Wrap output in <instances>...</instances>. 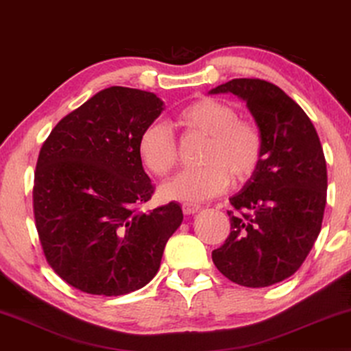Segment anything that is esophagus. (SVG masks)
<instances>
[{
  "mask_svg": "<svg viewBox=\"0 0 351 351\" xmlns=\"http://www.w3.org/2000/svg\"><path fill=\"white\" fill-rule=\"evenodd\" d=\"M181 208H183V213H184V215H193V213L199 212V210H200L199 205H195V204H188V202L181 205Z\"/></svg>",
  "mask_w": 351,
  "mask_h": 351,
  "instance_id": "34e87169",
  "label": "esophagus"
}]
</instances>
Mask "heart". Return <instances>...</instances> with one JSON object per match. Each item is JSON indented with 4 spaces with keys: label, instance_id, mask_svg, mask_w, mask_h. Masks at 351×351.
I'll list each match as a JSON object with an SVG mask.
<instances>
[{
    "label": "heart",
    "instance_id": "heart-1",
    "mask_svg": "<svg viewBox=\"0 0 351 351\" xmlns=\"http://www.w3.org/2000/svg\"><path fill=\"white\" fill-rule=\"evenodd\" d=\"M176 121L186 133L207 138L199 162L165 181L158 189L162 199L202 202L221 194L231 181L245 184L258 171L265 156V138L254 120L239 117L231 102L200 97L184 106ZM138 157L152 175L163 176L178 163V143L170 127L151 121L136 143Z\"/></svg>",
    "mask_w": 351,
    "mask_h": 351
}]
</instances>
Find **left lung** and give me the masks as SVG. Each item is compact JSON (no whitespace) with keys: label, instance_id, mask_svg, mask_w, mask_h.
<instances>
[{"label":"left lung","instance_id":"8db88e82","mask_svg":"<svg viewBox=\"0 0 351 351\" xmlns=\"http://www.w3.org/2000/svg\"><path fill=\"white\" fill-rule=\"evenodd\" d=\"M247 102L265 138L256 175L230 202L231 232L212 260L245 287H268L300 268L321 231L328 168L311 120L281 88L260 78H234L210 91Z\"/></svg>","mask_w":351,"mask_h":351}]
</instances>
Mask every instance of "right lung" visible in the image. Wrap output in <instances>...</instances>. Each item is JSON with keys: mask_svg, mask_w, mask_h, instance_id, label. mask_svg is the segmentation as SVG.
I'll return each mask as SVG.
<instances>
[{"mask_svg": "<svg viewBox=\"0 0 351 351\" xmlns=\"http://www.w3.org/2000/svg\"><path fill=\"white\" fill-rule=\"evenodd\" d=\"M162 110L154 93L106 88L65 115L41 146L35 226L46 261L78 291L117 297L144 287L183 221L175 202L138 210L154 194L138 136Z\"/></svg>", "mask_w": 351, "mask_h": 351, "instance_id": "obj_1", "label": "right lung"}]
</instances>
